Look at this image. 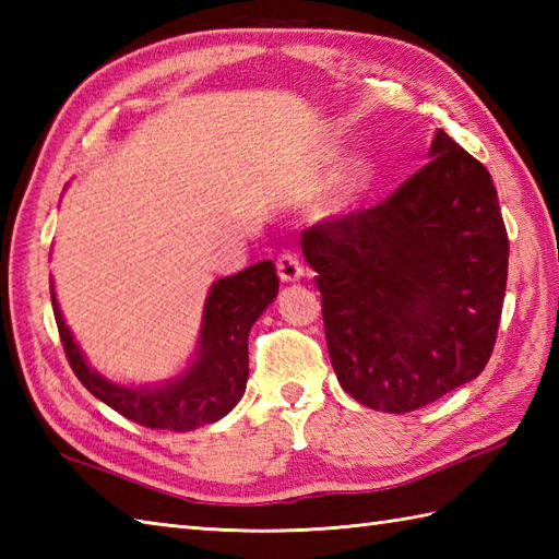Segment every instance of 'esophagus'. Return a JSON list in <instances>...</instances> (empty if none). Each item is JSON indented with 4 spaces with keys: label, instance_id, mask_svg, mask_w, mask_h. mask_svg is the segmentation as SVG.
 Segmentation results:
<instances>
[{
    "label": "esophagus",
    "instance_id": "esophagus-1",
    "mask_svg": "<svg viewBox=\"0 0 559 559\" xmlns=\"http://www.w3.org/2000/svg\"><path fill=\"white\" fill-rule=\"evenodd\" d=\"M276 271H278V278L283 283H298L305 276V266L302 261L295 257L293 252H283L276 261Z\"/></svg>",
    "mask_w": 559,
    "mask_h": 559
}]
</instances>
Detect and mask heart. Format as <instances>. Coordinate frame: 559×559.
I'll list each match as a JSON object with an SVG mask.
<instances>
[{
	"mask_svg": "<svg viewBox=\"0 0 559 559\" xmlns=\"http://www.w3.org/2000/svg\"><path fill=\"white\" fill-rule=\"evenodd\" d=\"M331 168H334V163H326L324 165V173H329ZM372 180V165L367 160H355L350 163V168L346 173V177H343L341 182V194H338V206H350L355 199H358L367 185H370Z\"/></svg>",
	"mask_w": 559,
	"mask_h": 559,
	"instance_id": "obj_1",
	"label": "heart"
}]
</instances>
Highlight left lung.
<instances>
[{"instance_id": "8db88e82", "label": "left lung", "mask_w": 559, "mask_h": 559, "mask_svg": "<svg viewBox=\"0 0 559 559\" xmlns=\"http://www.w3.org/2000/svg\"><path fill=\"white\" fill-rule=\"evenodd\" d=\"M427 156L379 206L300 235L338 382L384 413L418 411L476 379L507 290L490 173L442 129Z\"/></svg>"}]
</instances>
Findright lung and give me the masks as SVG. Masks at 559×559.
<instances>
[{"label":"right lung","instance_id":"right-lung-1","mask_svg":"<svg viewBox=\"0 0 559 559\" xmlns=\"http://www.w3.org/2000/svg\"><path fill=\"white\" fill-rule=\"evenodd\" d=\"M50 293L59 338L79 382L129 420L151 430L187 432L221 420L242 399L249 377V329L278 295V276L273 261L266 259L213 283L192 362L165 382L141 386L112 382L93 370L64 322L55 286Z\"/></svg>","mask_w":559,"mask_h":559}]
</instances>
